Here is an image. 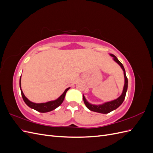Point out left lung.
Wrapping results in <instances>:
<instances>
[{
	"label": "left lung",
	"instance_id": "8db88e82",
	"mask_svg": "<svg viewBox=\"0 0 153 153\" xmlns=\"http://www.w3.org/2000/svg\"><path fill=\"white\" fill-rule=\"evenodd\" d=\"M112 57H114V60L121 67L123 70L124 71V89L122 94L120 96L119 98L116 100H113L112 101H110V102H106L103 105H92L89 103L85 98V96L83 95V100H84V103L85 106L87 107L88 109H89L91 111H93V112H99L101 114H108L110 112H112L114 110L118 108L119 106L121 105L123 102L124 101V100L125 98V96H126V91L128 89V78L126 75V72H125V69L124 68V66L123 64L120 62L117 58L113 54H110Z\"/></svg>",
	"mask_w": 153,
	"mask_h": 153
}]
</instances>
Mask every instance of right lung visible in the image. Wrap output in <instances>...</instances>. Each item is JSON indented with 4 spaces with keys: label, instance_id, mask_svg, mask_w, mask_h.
<instances>
[{
    "label": "right lung",
    "instance_id": "1",
    "mask_svg": "<svg viewBox=\"0 0 153 153\" xmlns=\"http://www.w3.org/2000/svg\"><path fill=\"white\" fill-rule=\"evenodd\" d=\"M20 87L21 94L22 96V98H23V100H24V101H25V103L27 105H28L30 108H33V109L38 111V112H42V113L50 112V111H52V110L55 109L56 108H57L59 106L61 105L62 104V103L63 102L64 98H65V95L66 94V92L69 89V87L67 88V89L65 90V91L64 92V93L56 100L48 101V102L44 103H35L30 101L25 96L24 93H23V91L21 89V76H20Z\"/></svg>",
    "mask_w": 153,
    "mask_h": 153
}]
</instances>
